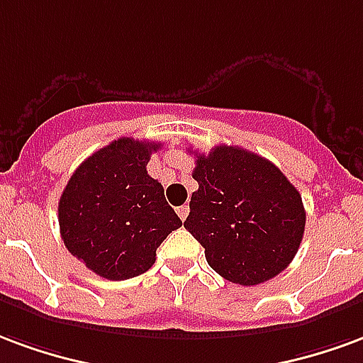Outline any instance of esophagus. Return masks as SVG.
I'll return each instance as SVG.
<instances>
[{"label": "esophagus", "instance_id": "obj_1", "mask_svg": "<svg viewBox=\"0 0 363 363\" xmlns=\"http://www.w3.org/2000/svg\"><path fill=\"white\" fill-rule=\"evenodd\" d=\"M187 214H189V207H187V205H182V207H178V216L182 218V222H185Z\"/></svg>", "mask_w": 363, "mask_h": 363}]
</instances>
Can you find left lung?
<instances>
[{"label": "left lung", "mask_w": 363, "mask_h": 363, "mask_svg": "<svg viewBox=\"0 0 363 363\" xmlns=\"http://www.w3.org/2000/svg\"><path fill=\"white\" fill-rule=\"evenodd\" d=\"M195 164L199 189L184 226L205 247L211 269L242 286L284 271L306 230L298 189L274 164L240 147H214Z\"/></svg>", "instance_id": "1"}]
</instances>
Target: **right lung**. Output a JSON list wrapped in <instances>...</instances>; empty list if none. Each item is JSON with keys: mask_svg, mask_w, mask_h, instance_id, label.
Masks as SVG:
<instances>
[{"mask_svg": "<svg viewBox=\"0 0 363 363\" xmlns=\"http://www.w3.org/2000/svg\"><path fill=\"white\" fill-rule=\"evenodd\" d=\"M158 143L121 137L89 156L65 185L57 220L65 247L98 277L147 272L166 236L182 226L147 164Z\"/></svg>", "mask_w": 363, "mask_h": 363, "instance_id": "obj_1", "label": "right lung"}]
</instances>
